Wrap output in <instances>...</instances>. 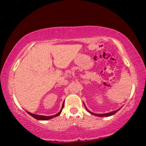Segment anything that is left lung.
I'll return each mask as SVG.
<instances>
[{
  "label": "left lung",
  "instance_id": "1",
  "mask_svg": "<svg viewBox=\"0 0 146 146\" xmlns=\"http://www.w3.org/2000/svg\"><path fill=\"white\" fill-rule=\"evenodd\" d=\"M83 103H84V102H83ZM84 105L85 108H86V110H87V111H88V112L90 113L91 114H92V115H95V116H97V117H110V116H111V115H113L115 114V113H117L118 110H120V109H118V110H116V111H111V112L107 113H103V114H97V113H93V112L90 111L89 110H88V108H86V105L84 104Z\"/></svg>",
  "mask_w": 146,
  "mask_h": 146
}]
</instances>
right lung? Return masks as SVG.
I'll use <instances>...</instances> for the list:
<instances>
[{
  "instance_id": "right-lung-1",
  "label": "right lung",
  "mask_w": 146,
  "mask_h": 146,
  "mask_svg": "<svg viewBox=\"0 0 146 146\" xmlns=\"http://www.w3.org/2000/svg\"><path fill=\"white\" fill-rule=\"evenodd\" d=\"M64 102L62 104V108L60 111H59L57 114H56L55 115H52V116H44V115H36V114H33V113H31L29 111H27L26 112L28 113L29 115H31V117H33V118H35L36 120H49V119H51V118H53L54 117H58V116L60 114L61 112H62V109L64 108Z\"/></svg>"
}]
</instances>
